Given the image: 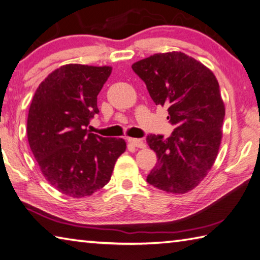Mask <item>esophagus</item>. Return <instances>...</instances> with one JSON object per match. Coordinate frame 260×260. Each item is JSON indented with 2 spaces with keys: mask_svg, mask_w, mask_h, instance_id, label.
Listing matches in <instances>:
<instances>
[{
  "mask_svg": "<svg viewBox=\"0 0 260 260\" xmlns=\"http://www.w3.org/2000/svg\"><path fill=\"white\" fill-rule=\"evenodd\" d=\"M129 144H131L132 146H135L137 148H145L146 144L141 139H135V138H128Z\"/></svg>",
  "mask_w": 260,
  "mask_h": 260,
  "instance_id": "1",
  "label": "esophagus"
}]
</instances>
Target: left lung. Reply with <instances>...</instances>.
Here are the masks:
<instances>
[{
    "label": "left lung",
    "instance_id": "1",
    "mask_svg": "<svg viewBox=\"0 0 260 260\" xmlns=\"http://www.w3.org/2000/svg\"><path fill=\"white\" fill-rule=\"evenodd\" d=\"M131 67L156 105H167V119L175 125L166 139L147 136L158 158L147 182L167 193H187L218 156L225 114L219 83L208 67L181 51L155 54Z\"/></svg>",
    "mask_w": 260,
    "mask_h": 260
}]
</instances>
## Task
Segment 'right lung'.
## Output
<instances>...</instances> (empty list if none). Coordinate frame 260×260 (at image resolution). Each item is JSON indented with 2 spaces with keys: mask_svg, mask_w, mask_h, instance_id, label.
<instances>
[{
  "mask_svg": "<svg viewBox=\"0 0 260 260\" xmlns=\"http://www.w3.org/2000/svg\"><path fill=\"white\" fill-rule=\"evenodd\" d=\"M111 72L110 66L63 65L41 82L30 104V149L47 182L68 197L85 198L105 186L125 151L121 138L87 130Z\"/></svg>",
  "mask_w": 260,
  "mask_h": 260,
  "instance_id": "obj_1",
  "label": "right lung"
}]
</instances>
